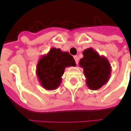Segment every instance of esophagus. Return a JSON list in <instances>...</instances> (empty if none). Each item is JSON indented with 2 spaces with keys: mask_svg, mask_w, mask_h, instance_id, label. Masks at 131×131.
<instances>
[{
  "mask_svg": "<svg viewBox=\"0 0 131 131\" xmlns=\"http://www.w3.org/2000/svg\"><path fill=\"white\" fill-rule=\"evenodd\" d=\"M74 59L75 60V63H76V64L78 63V61H79V58H78V57L77 56H75Z\"/></svg>",
  "mask_w": 131,
  "mask_h": 131,
  "instance_id": "34e87169",
  "label": "esophagus"
}]
</instances>
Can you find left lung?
Listing matches in <instances>:
<instances>
[{
  "label": "left lung",
  "instance_id": "8db88e82",
  "mask_svg": "<svg viewBox=\"0 0 131 131\" xmlns=\"http://www.w3.org/2000/svg\"><path fill=\"white\" fill-rule=\"evenodd\" d=\"M83 55L79 66L83 68L86 85L91 90H98L108 82L111 74V64L105 56H100L92 48L84 50Z\"/></svg>",
  "mask_w": 131,
  "mask_h": 131
}]
</instances>
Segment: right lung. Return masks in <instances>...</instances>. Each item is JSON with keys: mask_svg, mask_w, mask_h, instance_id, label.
I'll return each instance as SVG.
<instances>
[{"mask_svg": "<svg viewBox=\"0 0 131 131\" xmlns=\"http://www.w3.org/2000/svg\"><path fill=\"white\" fill-rule=\"evenodd\" d=\"M73 57L68 52L52 48L40 58L36 66V75L40 84L46 90H56L60 86L66 68L75 66Z\"/></svg>", "mask_w": 131, "mask_h": 131, "instance_id": "right-lung-1", "label": "right lung"}]
</instances>
